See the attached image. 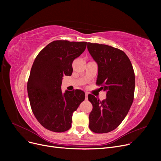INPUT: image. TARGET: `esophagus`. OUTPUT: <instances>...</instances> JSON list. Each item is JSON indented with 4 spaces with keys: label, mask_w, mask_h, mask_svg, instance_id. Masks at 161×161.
I'll list each match as a JSON object with an SVG mask.
<instances>
[{
    "label": "esophagus",
    "mask_w": 161,
    "mask_h": 161,
    "mask_svg": "<svg viewBox=\"0 0 161 161\" xmlns=\"http://www.w3.org/2000/svg\"><path fill=\"white\" fill-rule=\"evenodd\" d=\"M87 97H88V93L87 92H86V100H87Z\"/></svg>",
    "instance_id": "1"
}]
</instances>
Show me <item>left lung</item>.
<instances>
[{
  "mask_svg": "<svg viewBox=\"0 0 161 161\" xmlns=\"http://www.w3.org/2000/svg\"><path fill=\"white\" fill-rule=\"evenodd\" d=\"M87 49L98 64L97 84L106 91V98L103 101L88 95L92 105L89 129L96 133H107L115 129L129 111L134 100V72L130 59L123 51L90 42Z\"/></svg>",
  "mask_w": 161,
  "mask_h": 161,
  "instance_id": "obj_1",
  "label": "left lung"
}]
</instances>
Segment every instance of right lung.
<instances>
[{
    "mask_svg": "<svg viewBox=\"0 0 161 161\" xmlns=\"http://www.w3.org/2000/svg\"><path fill=\"white\" fill-rule=\"evenodd\" d=\"M86 42L55 40L36 57L27 83L32 111L46 129L63 132L71 127L72 117L85 99V92L76 89L63 93V75H71L72 64L85 51Z\"/></svg>",
    "mask_w": 161,
    "mask_h": 161,
    "instance_id": "1",
    "label": "right lung"
}]
</instances>
